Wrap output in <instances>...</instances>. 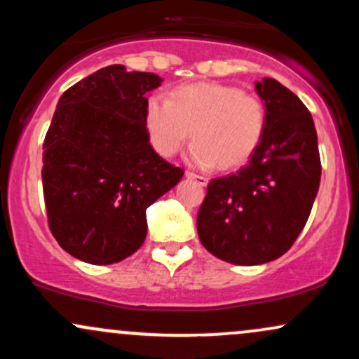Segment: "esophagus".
I'll list each match as a JSON object with an SVG mask.
<instances>
[{
	"instance_id": "obj_1",
	"label": "esophagus",
	"mask_w": 359,
	"mask_h": 359,
	"mask_svg": "<svg viewBox=\"0 0 359 359\" xmlns=\"http://www.w3.org/2000/svg\"><path fill=\"white\" fill-rule=\"evenodd\" d=\"M185 177H187V179L194 180V182H197L199 185H203V187H205V185H208V182H209L208 177L199 175V174H194V172H185Z\"/></svg>"
}]
</instances>
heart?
<instances>
[{
  "label": "heart",
  "instance_id": "1",
  "mask_svg": "<svg viewBox=\"0 0 359 359\" xmlns=\"http://www.w3.org/2000/svg\"><path fill=\"white\" fill-rule=\"evenodd\" d=\"M148 140L158 155L180 150L192 130L196 142L189 158L199 167L222 170L246 163L257 151L266 128V108L257 94L219 82H194L174 89L168 97H148Z\"/></svg>",
  "mask_w": 359,
  "mask_h": 359
}]
</instances>
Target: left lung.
Returning a JSON list of instances; mask_svg holds the SVG:
<instances>
[{
    "instance_id": "1",
    "label": "left lung",
    "mask_w": 359,
    "mask_h": 359,
    "mask_svg": "<svg viewBox=\"0 0 359 359\" xmlns=\"http://www.w3.org/2000/svg\"><path fill=\"white\" fill-rule=\"evenodd\" d=\"M255 89L266 108L262 142L248 165L209 182L197 214L204 248L234 265H262L290 250L320 182L317 133L306 104L270 77Z\"/></svg>"
}]
</instances>
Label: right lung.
Masks as SVG:
<instances>
[{"label": "right lung", "instance_id": "right-lung-1", "mask_svg": "<svg viewBox=\"0 0 359 359\" xmlns=\"http://www.w3.org/2000/svg\"><path fill=\"white\" fill-rule=\"evenodd\" d=\"M156 74L108 65L60 96L43 142V197L57 243L81 262L109 265L147 238V208L182 179L151 148L145 94Z\"/></svg>", "mask_w": 359, "mask_h": 359}]
</instances>
